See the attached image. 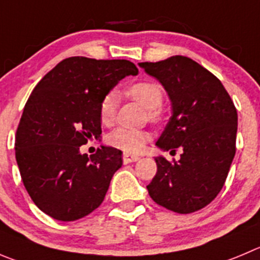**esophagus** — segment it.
Instances as JSON below:
<instances>
[{
	"label": "esophagus",
	"instance_id": "34e87169",
	"mask_svg": "<svg viewBox=\"0 0 260 260\" xmlns=\"http://www.w3.org/2000/svg\"><path fill=\"white\" fill-rule=\"evenodd\" d=\"M138 159H140V156H137V155L128 154V152H124V154H123V163L124 164L135 163V161H137Z\"/></svg>",
	"mask_w": 260,
	"mask_h": 260
}]
</instances>
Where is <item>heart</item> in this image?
I'll list each match as a JSON object with an SVG mask.
<instances>
[{
    "label": "heart",
    "mask_w": 260,
    "mask_h": 260,
    "mask_svg": "<svg viewBox=\"0 0 260 260\" xmlns=\"http://www.w3.org/2000/svg\"><path fill=\"white\" fill-rule=\"evenodd\" d=\"M125 94L138 101L147 109L149 118L152 122H159L163 115L161 103H163L164 92L161 86L151 81H140L132 83L125 88ZM116 110V94L109 92L101 99L99 105V116L103 124H111L115 116ZM149 140V133L141 129L118 127L109 135L108 142L114 147L127 152H137L144 147Z\"/></svg>",
    "instance_id": "obj_1"
}]
</instances>
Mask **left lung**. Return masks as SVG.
<instances>
[{"label": "left lung", "mask_w": 260, "mask_h": 260, "mask_svg": "<svg viewBox=\"0 0 260 260\" xmlns=\"http://www.w3.org/2000/svg\"><path fill=\"white\" fill-rule=\"evenodd\" d=\"M138 65L163 84L172 101L173 115L156 146L182 150L178 161L155 157L150 198L179 214L198 212L220 192L236 152L234 101L219 79L190 57Z\"/></svg>", "instance_id": "8db88e82"}]
</instances>
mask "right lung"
I'll return each instance as SVG.
<instances>
[{"label": "right lung", "instance_id": "obj_1", "mask_svg": "<svg viewBox=\"0 0 260 260\" xmlns=\"http://www.w3.org/2000/svg\"><path fill=\"white\" fill-rule=\"evenodd\" d=\"M138 74L128 60L73 56L60 61L31 91L15 136L21 181L33 203L53 219L77 220L100 207L122 151L79 147L99 138L100 101L125 75Z\"/></svg>", "mask_w": 260, "mask_h": 260}]
</instances>
